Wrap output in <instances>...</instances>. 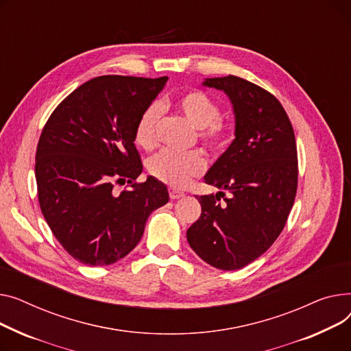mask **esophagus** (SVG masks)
I'll return each instance as SVG.
<instances>
[{
  "instance_id": "34e87169",
  "label": "esophagus",
  "mask_w": 351,
  "mask_h": 351,
  "mask_svg": "<svg viewBox=\"0 0 351 351\" xmlns=\"http://www.w3.org/2000/svg\"><path fill=\"white\" fill-rule=\"evenodd\" d=\"M169 194H170L171 199H178V198L184 197V193L180 190H176V189H169Z\"/></svg>"
}]
</instances>
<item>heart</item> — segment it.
<instances>
[{"instance_id": "b5f03b06", "label": "heart", "mask_w": 351, "mask_h": 351, "mask_svg": "<svg viewBox=\"0 0 351 351\" xmlns=\"http://www.w3.org/2000/svg\"><path fill=\"white\" fill-rule=\"evenodd\" d=\"M178 112L198 129V138L213 153H221L228 141V132L219 121L221 108L218 103L202 90H190L177 100ZM162 106L158 101L152 103L140 114L134 140L144 150H153L158 143V125ZM207 169V161L199 152L174 153L164 150L147 162L149 173L158 181L174 189H182L194 177L201 176Z\"/></svg>"}]
</instances>
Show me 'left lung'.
I'll return each mask as SVG.
<instances>
[{
	"label": "left lung",
	"mask_w": 351,
	"mask_h": 351,
	"mask_svg": "<svg viewBox=\"0 0 351 351\" xmlns=\"http://www.w3.org/2000/svg\"><path fill=\"white\" fill-rule=\"evenodd\" d=\"M202 85L228 95L235 138L204 177L222 191L195 195L201 217L187 239L202 261L235 271L269 250L285 228L298 190L296 140L280 101L261 86L234 75Z\"/></svg>",
	"instance_id": "left-lung-1"
}]
</instances>
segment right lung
I'll list each match as a JSON object with an SVG mask.
<instances>
[{
    "mask_svg": "<svg viewBox=\"0 0 351 351\" xmlns=\"http://www.w3.org/2000/svg\"><path fill=\"white\" fill-rule=\"evenodd\" d=\"M106 75L62 100L40 133L35 156L38 199L49 228L76 261L112 265L143 237L149 215L169 202L167 187L143 171L134 129L167 84ZM128 182L117 193L114 183Z\"/></svg>",
    "mask_w": 351,
    "mask_h": 351,
    "instance_id": "add662e5",
    "label": "right lung"
}]
</instances>
